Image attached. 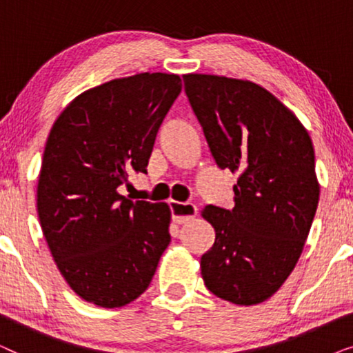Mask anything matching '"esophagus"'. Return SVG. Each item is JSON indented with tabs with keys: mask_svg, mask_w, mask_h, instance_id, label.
Here are the masks:
<instances>
[{
	"mask_svg": "<svg viewBox=\"0 0 353 353\" xmlns=\"http://www.w3.org/2000/svg\"><path fill=\"white\" fill-rule=\"evenodd\" d=\"M170 210H172V219L175 223L183 225L186 221H190L197 215V207L191 202H178L170 201Z\"/></svg>",
	"mask_w": 353,
	"mask_h": 353,
	"instance_id": "esophagus-1",
	"label": "esophagus"
}]
</instances>
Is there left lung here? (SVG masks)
Wrapping results in <instances>:
<instances>
[{"instance_id":"1","label":"left lung","mask_w":353,"mask_h":353,"mask_svg":"<svg viewBox=\"0 0 353 353\" xmlns=\"http://www.w3.org/2000/svg\"><path fill=\"white\" fill-rule=\"evenodd\" d=\"M183 81L216 165L239 175L233 209L201 212L215 230L201 257L202 279L226 302L257 305L291 274L315 216L320 183L312 138L254 81L207 74Z\"/></svg>"}]
</instances>
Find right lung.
I'll list each match as a JSON object with an SVG mask.
<instances>
[{
	"mask_svg": "<svg viewBox=\"0 0 353 353\" xmlns=\"http://www.w3.org/2000/svg\"><path fill=\"white\" fill-rule=\"evenodd\" d=\"M180 91L175 74L115 79L77 96L52 125L38 178V219L61 274L86 302H133L170 244L168 204L132 201L119 188L130 173H146Z\"/></svg>",
	"mask_w": 353,
	"mask_h": 353,
	"instance_id": "add662e5",
	"label": "right lung"
}]
</instances>
